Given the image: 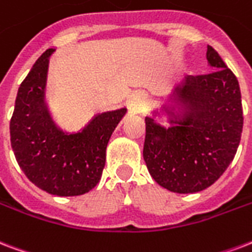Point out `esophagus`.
Wrapping results in <instances>:
<instances>
[{"label": "esophagus", "instance_id": "34e87169", "mask_svg": "<svg viewBox=\"0 0 252 252\" xmlns=\"http://www.w3.org/2000/svg\"><path fill=\"white\" fill-rule=\"evenodd\" d=\"M145 95H143V94H137V95H134L132 99H130V107H132V109H134V111H140V109L143 108L144 105H145Z\"/></svg>", "mask_w": 252, "mask_h": 252}]
</instances>
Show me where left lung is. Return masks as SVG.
<instances>
[{"instance_id":"left-lung-1","label":"left lung","mask_w":252,"mask_h":252,"mask_svg":"<svg viewBox=\"0 0 252 252\" xmlns=\"http://www.w3.org/2000/svg\"><path fill=\"white\" fill-rule=\"evenodd\" d=\"M213 71L186 76L177 88L182 115L165 129L145 118L143 156L153 180L174 193L213 185L234 160L243 128L241 88L220 54L207 46ZM173 113V112H170Z\"/></svg>"}]
</instances>
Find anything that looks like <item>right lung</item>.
Returning a JSON list of instances; mask_svg holds the SVG:
<instances>
[{
    "mask_svg": "<svg viewBox=\"0 0 252 252\" xmlns=\"http://www.w3.org/2000/svg\"><path fill=\"white\" fill-rule=\"evenodd\" d=\"M46 50L21 83L10 119V141L25 176L50 194L68 197L88 193L100 181L105 149L126 109L96 115L82 132L63 133L46 108Z\"/></svg>",
    "mask_w": 252,
    "mask_h": 252,
    "instance_id": "right-lung-1",
    "label": "right lung"
}]
</instances>
